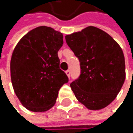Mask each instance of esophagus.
I'll use <instances>...</instances> for the list:
<instances>
[{"instance_id":"obj_1","label":"esophagus","mask_w":133,"mask_h":133,"mask_svg":"<svg viewBox=\"0 0 133 133\" xmlns=\"http://www.w3.org/2000/svg\"><path fill=\"white\" fill-rule=\"evenodd\" d=\"M65 73L67 74V76H69V77H70V70H67L65 72Z\"/></svg>"}]
</instances>
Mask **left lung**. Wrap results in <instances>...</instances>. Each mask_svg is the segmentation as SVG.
Listing matches in <instances>:
<instances>
[{"label": "left lung", "mask_w": 133, "mask_h": 133, "mask_svg": "<svg viewBox=\"0 0 133 133\" xmlns=\"http://www.w3.org/2000/svg\"><path fill=\"white\" fill-rule=\"evenodd\" d=\"M65 41L80 61L81 75L70 84L76 99L91 110L105 108L125 80L121 48L111 36L93 26L67 35Z\"/></svg>", "instance_id": "left-lung-1"}]
</instances>
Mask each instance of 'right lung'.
<instances>
[{
    "label": "right lung",
    "instance_id": "obj_1",
    "mask_svg": "<svg viewBox=\"0 0 133 133\" xmlns=\"http://www.w3.org/2000/svg\"><path fill=\"white\" fill-rule=\"evenodd\" d=\"M63 35L47 26L37 27L17 44L10 63L11 80L21 103L32 112H45L55 104L69 78L60 69L57 52Z\"/></svg>",
    "mask_w": 133,
    "mask_h": 133
}]
</instances>
